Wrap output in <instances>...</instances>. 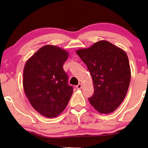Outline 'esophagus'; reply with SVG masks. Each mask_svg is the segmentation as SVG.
Returning a JSON list of instances; mask_svg holds the SVG:
<instances>
[{
    "label": "esophagus",
    "instance_id": "esophagus-1",
    "mask_svg": "<svg viewBox=\"0 0 148 148\" xmlns=\"http://www.w3.org/2000/svg\"><path fill=\"white\" fill-rule=\"evenodd\" d=\"M82 85L81 84H79L77 86H76V88L77 89V90H81V89H82Z\"/></svg>",
    "mask_w": 148,
    "mask_h": 148
}]
</instances>
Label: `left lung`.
<instances>
[{
    "instance_id": "obj_1",
    "label": "left lung",
    "mask_w": 148,
    "mask_h": 148,
    "mask_svg": "<svg viewBox=\"0 0 148 148\" xmlns=\"http://www.w3.org/2000/svg\"><path fill=\"white\" fill-rule=\"evenodd\" d=\"M92 77L94 92L88 98L102 114L114 112L124 100L131 80V69L126 52L106 40L76 51Z\"/></svg>"
}]
</instances>
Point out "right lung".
I'll use <instances>...</instances> for the list:
<instances>
[{
    "mask_svg": "<svg viewBox=\"0 0 148 148\" xmlns=\"http://www.w3.org/2000/svg\"><path fill=\"white\" fill-rule=\"evenodd\" d=\"M68 57L66 50L46 45L30 57L24 66L23 86L26 96L32 107L48 118L60 114L73 92L63 69Z\"/></svg>",
    "mask_w": 148,
    "mask_h": 148,
    "instance_id": "1",
    "label": "right lung"
}]
</instances>
